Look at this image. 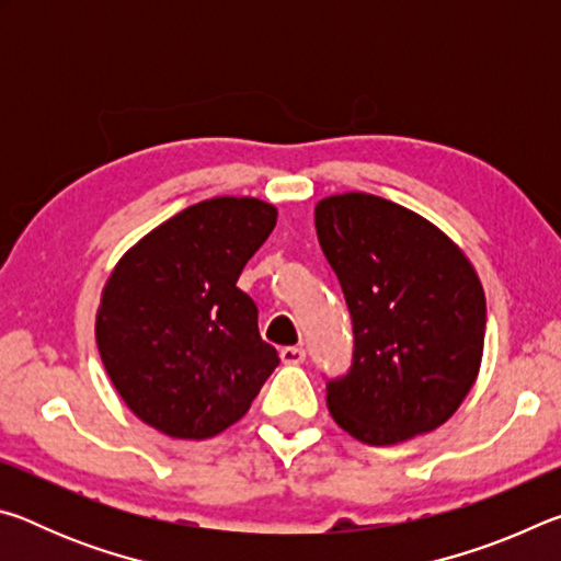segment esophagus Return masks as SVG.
I'll return each mask as SVG.
<instances>
[{"label": "esophagus", "instance_id": "1", "mask_svg": "<svg viewBox=\"0 0 561 561\" xmlns=\"http://www.w3.org/2000/svg\"><path fill=\"white\" fill-rule=\"evenodd\" d=\"M279 356H282L284 364L299 366V364H304V358H307V351L299 348V346H284Z\"/></svg>", "mask_w": 561, "mask_h": 561}]
</instances>
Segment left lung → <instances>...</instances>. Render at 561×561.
I'll list each match as a JSON object with an SVG mask.
<instances>
[{
  "mask_svg": "<svg viewBox=\"0 0 561 561\" xmlns=\"http://www.w3.org/2000/svg\"><path fill=\"white\" fill-rule=\"evenodd\" d=\"M314 222L354 319V364L327 386L331 417L368 445L435 431L480 374L478 272L443 230L383 197H324Z\"/></svg>",
  "mask_w": 561,
  "mask_h": 561,
  "instance_id": "8db88e82",
  "label": "left lung"
}]
</instances>
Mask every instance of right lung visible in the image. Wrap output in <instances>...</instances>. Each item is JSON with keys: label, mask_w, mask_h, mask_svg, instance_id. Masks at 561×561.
<instances>
[{"label": "right lung", "mask_w": 561, "mask_h": 561, "mask_svg": "<svg viewBox=\"0 0 561 561\" xmlns=\"http://www.w3.org/2000/svg\"><path fill=\"white\" fill-rule=\"evenodd\" d=\"M277 225L257 197L185 207L123 254L101 294L96 341L118 396L150 428L205 440L250 411L279 356L237 287Z\"/></svg>", "instance_id": "add662e5"}]
</instances>
